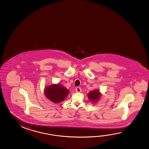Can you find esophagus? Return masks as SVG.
<instances>
[{"mask_svg": "<svg viewBox=\"0 0 149 149\" xmlns=\"http://www.w3.org/2000/svg\"><path fill=\"white\" fill-rule=\"evenodd\" d=\"M81 88L80 87H77V88H76V91L77 93H80V92H81Z\"/></svg>", "mask_w": 149, "mask_h": 149, "instance_id": "34e87169", "label": "esophagus"}]
</instances>
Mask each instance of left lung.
<instances>
[{
    "instance_id": "8db88e82",
    "label": "left lung",
    "mask_w": 149,
    "mask_h": 149,
    "mask_svg": "<svg viewBox=\"0 0 149 149\" xmlns=\"http://www.w3.org/2000/svg\"><path fill=\"white\" fill-rule=\"evenodd\" d=\"M101 97V93H100L99 90L97 89L91 91L88 93V99L93 103H95L98 101Z\"/></svg>"
}]
</instances>
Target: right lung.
Wrapping results in <instances>:
<instances>
[{
	"mask_svg": "<svg viewBox=\"0 0 149 149\" xmlns=\"http://www.w3.org/2000/svg\"><path fill=\"white\" fill-rule=\"evenodd\" d=\"M44 93L49 100L52 102L58 103L65 100L70 91L65 87L58 84L47 86L45 88Z\"/></svg>",
	"mask_w": 149,
	"mask_h": 149,
	"instance_id": "add662e5",
	"label": "right lung"
}]
</instances>
